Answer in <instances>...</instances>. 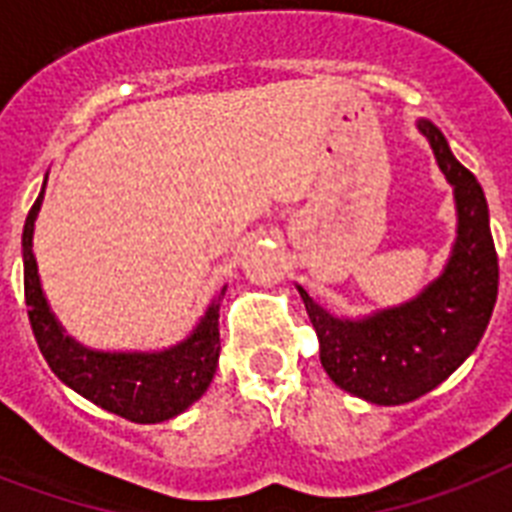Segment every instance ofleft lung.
<instances>
[{
	"label": "left lung",
	"mask_w": 512,
	"mask_h": 512,
	"mask_svg": "<svg viewBox=\"0 0 512 512\" xmlns=\"http://www.w3.org/2000/svg\"><path fill=\"white\" fill-rule=\"evenodd\" d=\"M417 130L454 191L457 236L444 271L406 303L358 319L329 313L297 284L329 380L377 406L409 404L438 388L478 348L500 284L484 188L454 159L436 124L417 119Z\"/></svg>",
	"instance_id": "obj_1"
}]
</instances>
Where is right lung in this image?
I'll list each match as a JSON object with an SVG mask.
<instances>
[{"mask_svg":"<svg viewBox=\"0 0 512 512\" xmlns=\"http://www.w3.org/2000/svg\"><path fill=\"white\" fill-rule=\"evenodd\" d=\"M42 193L23 225V287L28 321L50 369L92 404L124 420L154 425L183 414L207 393L220 358V300L225 287L212 297L191 335L162 350H95L68 335L52 313L34 257V228L44 201Z\"/></svg>","mask_w":512,"mask_h":512,"instance_id":"1","label":"right lung"}]
</instances>
